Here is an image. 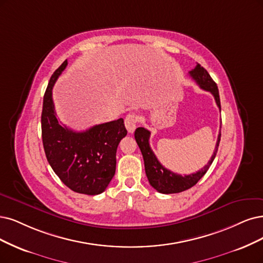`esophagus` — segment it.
I'll use <instances>...</instances> for the list:
<instances>
[{
	"label": "esophagus",
	"mask_w": 263,
	"mask_h": 263,
	"mask_svg": "<svg viewBox=\"0 0 263 263\" xmlns=\"http://www.w3.org/2000/svg\"><path fill=\"white\" fill-rule=\"evenodd\" d=\"M139 121V117L135 114H129L125 117L124 119V125L126 130H128L129 133H133L135 128H137V123Z\"/></svg>",
	"instance_id": "esophagus-1"
}]
</instances>
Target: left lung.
<instances>
[{
	"label": "left lung",
	"instance_id": "8db88e82",
	"mask_svg": "<svg viewBox=\"0 0 263 263\" xmlns=\"http://www.w3.org/2000/svg\"><path fill=\"white\" fill-rule=\"evenodd\" d=\"M189 73L202 90L208 91L213 95L219 109L221 110L220 96H219V90H218L217 83L212 80V78L210 77V74L208 73V71L205 69V68L201 67L199 64H197L196 67L194 68V69H192ZM149 137H151V132L145 128H138L134 132L135 141H137L139 147L141 149V153L143 155L145 172H146L149 184L159 193L173 194V193H180L191 189L192 186L195 185V184L203 176H205V173L208 171L209 167L211 166L213 159L216 158L220 139H221V132L218 135L216 148L213 151V154L208 163L196 173L187 174V176H181V174L174 173L162 166V164L159 162V160L157 159V157L155 156L154 152L149 146V142H148Z\"/></svg>",
	"mask_w": 263,
	"mask_h": 263
}]
</instances>
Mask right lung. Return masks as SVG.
Wrapping results in <instances>:
<instances>
[{"label":"right lung","mask_w":263,"mask_h":263,"mask_svg":"<svg viewBox=\"0 0 263 263\" xmlns=\"http://www.w3.org/2000/svg\"><path fill=\"white\" fill-rule=\"evenodd\" d=\"M67 65L66 60L54 71L43 97L41 128L45 156L66 186L76 193L99 195L115 176L117 147L126 135V129L122 118L82 132L61 124L52 90Z\"/></svg>","instance_id":"add662e5"}]
</instances>
